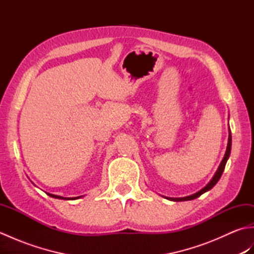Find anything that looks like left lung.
I'll return each instance as SVG.
<instances>
[{
  "label": "left lung",
  "mask_w": 254,
  "mask_h": 254,
  "mask_svg": "<svg viewBox=\"0 0 254 254\" xmlns=\"http://www.w3.org/2000/svg\"><path fill=\"white\" fill-rule=\"evenodd\" d=\"M230 152H231V132H230V128H229V135H228V143H227V148H226V153L224 155V158L222 160V163H220L218 169L216 170V172H215L214 177L210 179V181L207 183L206 186H205L203 189H201V190L197 191L196 193L192 194V195H188V196H185V197H166L167 199H170V201H174V202H181V201H190V199H194L198 197L199 195H202L203 193L209 191L210 189H212L216 183L218 182V180L220 179V177H222L223 175V171L225 169V166H226V163H227V160L229 158L230 156Z\"/></svg>",
  "instance_id": "1"
}]
</instances>
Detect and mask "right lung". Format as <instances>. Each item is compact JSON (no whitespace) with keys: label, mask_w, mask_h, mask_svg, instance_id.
I'll return each mask as SVG.
<instances>
[{"label":"right lung","mask_w":254,"mask_h":254,"mask_svg":"<svg viewBox=\"0 0 254 254\" xmlns=\"http://www.w3.org/2000/svg\"><path fill=\"white\" fill-rule=\"evenodd\" d=\"M48 195L51 196V197H55V198H59V199H77L79 197L82 196H76V197H63V196H60V195H55V194H50V193H47Z\"/></svg>","instance_id":"right-lung-1"}]
</instances>
